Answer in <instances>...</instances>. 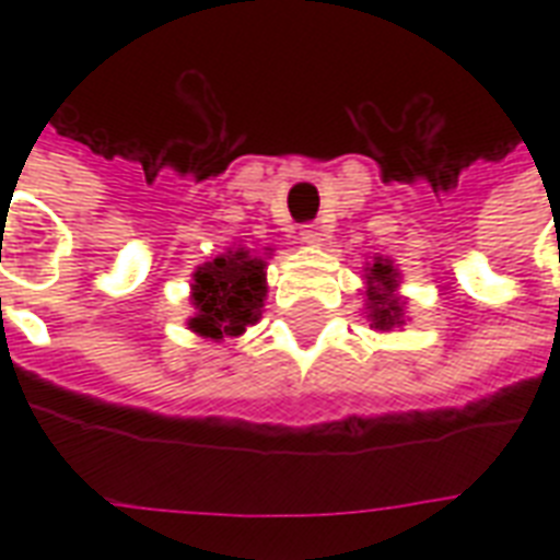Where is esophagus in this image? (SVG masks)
<instances>
[{
	"mask_svg": "<svg viewBox=\"0 0 560 560\" xmlns=\"http://www.w3.org/2000/svg\"><path fill=\"white\" fill-rule=\"evenodd\" d=\"M325 235H328V232H325L319 223H307V226H302V241H305L307 246H323Z\"/></svg>",
	"mask_w": 560,
	"mask_h": 560,
	"instance_id": "34e87169",
	"label": "esophagus"
}]
</instances>
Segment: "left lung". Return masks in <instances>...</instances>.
Here are the masks:
<instances>
[{"label": "left lung", "instance_id": "8db88e82", "mask_svg": "<svg viewBox=\"0 0 560 560\" xmlns=\"http://www.w3.org/2000/svg\"><path fill=\"white\" fill-rule=\"evenodd\" d=\"M363 314L374 331L392 334L407 325V299L400 296V272L392 258L374 255L363 267Z\"/></svg>", "mask_w": 560, "mask_h": 560}]
</instances>
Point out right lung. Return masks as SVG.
Wrapping results in <instances>:
<instances>
[{
  "instance_id": "add662e5",
  "label": "right lung",
  "mask_w": 560,
  "mask_h": 560,
  "mask_svg": "<svg viewBox=\"0 0 560 560\" xmlns=\"http://www.w3.org/2000/svg\"><path fill=\"white\" fill-rule=\"evenodd\" d=\"M272 249L253 253L246 246H229L226 253L202 261L191 272V307L188 319L197 337L220 342L241 334L261 319L267 299V258Z\"/></svg>"
}]
</instances>
